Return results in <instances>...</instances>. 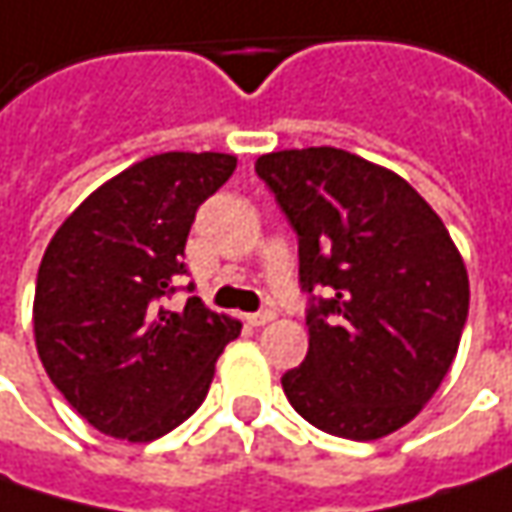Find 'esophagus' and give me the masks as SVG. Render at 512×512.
I'll use <instances>...</instances> for the list:
<instances>
[{"mask_svg":"<svg viewBox=\"0 0 512 512\" xmlns=\"http://www.w3.org/2000/svg\"><path fill=\"white\" fill-rule=\"evenodd\" d=\"M273 319H276V313H273V310H259V313H250V316H247V325L262 327V325H270Z\"/></svg>","mask_w":512,"mask_h":512,"instance_id":"esophagus-1","label":"esophagus"}]
</instances>
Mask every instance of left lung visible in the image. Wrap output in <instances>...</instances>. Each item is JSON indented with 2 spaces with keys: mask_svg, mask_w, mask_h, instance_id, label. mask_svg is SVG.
I'll return each instance as SVG.
<instances>
[{
  "mask_svg": "<svg viewBox=\"0 0 512 512\" xmlns=\"http://www.w3.org/2000/svg\"><path fill=\"white\" fill-rule=\"evenodd\" d=\"M256 173L299 236L310 293V347L282 376L287 402L330 436L382 439L433 399L456 359L470 307L462 253L399 173L356 153L279 150Z\"/></svg>",
  "mask_w": 512,
  "mask_h": 512,
  "instance_id": "obj_1",
  "label": "left lung"
}]
</instances>
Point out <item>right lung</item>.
Returning <instances> with one entry per match:
<instances>
[{
  "label": "right lung",
  "mask_w": 512,
  "mask_h": 512,
  "mask_svg": "<svg viewBox=\"0 0 512 512\" xmlns=\"http://www.w3.org/2000/svg\"><path fill=\"white\" fill-rule=\"evenodd\" d=\"M236 170L230 153L170 150L96 187L53 233L33 296L50 382L99 433L153 442L205 402L242 325L199 296L168 310L196 210ZM193 290V285H187Z\"/></svg>",
  "instance_id": "1"
}]
</instances>
